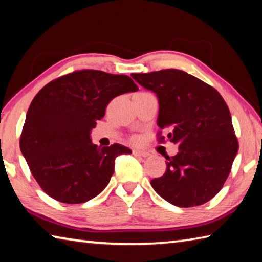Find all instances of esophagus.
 <instances>
[{
  "mask_svg": "<svg viewBox=\"0 0 262 262\" xmlns=\"http://www.w3.org/2000/svg\"><path fill=\"white\" fill-rule=\"evenodd\" d=\"M133 155L137 157H148L150 156V154L147 151H140V150H133Z\"/></svg>",
  "mask_w": 262,
  "mask_h": 262,
  "instance_id": "obj_1",
  "label": "esophagus"
}]
</instances>
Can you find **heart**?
I'll list each match as a JSON object with an SVG mask.
<instances>
[{
  "instance_id": "obj_1",
  "label": "heart",
  "mask_w": 262,
  "mask_h": 262,
  "mask_svg": "<svg viewBox=\"0 0 262 262\" xmlns=\"http://www.w3.org/2000/svg\"><path fill=\"white\" fill-rule=\"evenodd\" d=\"M132 141H133V142H137V141H139V139H137V137H133Z\"/></svg>"
}]
</instances>
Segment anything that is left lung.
Instances as JSON below:
<instances>
[{
    "label": "left lung",
    "instance_id": "1",
    "mask_svg": "<svg viewBox=\"0 0 262 262\" xmlns=\"http://www.w3.org/2000/svg\"><path fill=\"white\" fill-rule=\"evenodd\" d=\"M158 98L157 125L179 152L167 157L166 171L150 184L177 207L200 206L215 196L229 177L238 141L227 103L219 91L183 70L132 74ZM165 137L158 133V141Z\"/></svg>",
    "mask_w": 262,
    "mask_h": 262
}]
</instances>
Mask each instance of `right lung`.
<instances>
[{"label": "right lung", "mask_w": 262, "mask_h": 262, "mask_svg": "<svg viewBox=\"0 0 262 262\" xmlns=\"http://www.w3.org/2000/svg\"><path fill=\"white\" fill-rule=\"evenodd\" d=\"M137 90L126 75L84 69L54 79L35 95L19 147L43 192L76 205L107 186L115 158L132 150L118 143L100 148L92 143L90 133L114 97Z\"/></svg>", "instance_id": "obj_1"}]
</instances>
